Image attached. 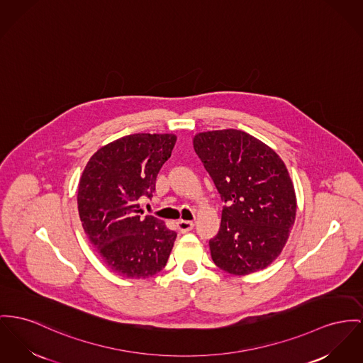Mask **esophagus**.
<instances>
[{"instance_id": "obj_1", "label": "esophagus", "mask_w": 363, "mask_h": 363, "mask_svg": "<svg viewBox=\"0 0 363 363\" xmlns=\"http://www.w3.org/2000/svg\"><path fill=\"white\" fill-rule=\"evenodd\" d=\"M176 224L180 233H189L194 228L193 221H189V220H179Z\"/></svg>"}]
</instances>
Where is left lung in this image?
<instances>
[{"label": "left lung", "instance_id": "left-lung-1", "mask_svg": "<svg viewBox=\"0 0 363 363\" xmlns=\"http://www.w3.org/2000/svg\"><path fill=\"white\" fill-rule=\"evenodd\" d=\"M194 150L225 203L218 235L209 241L215 264L234 275L266 268L282 252L296 218L284 161L237 129L198 133Z\"/></svg>", "mask_w": 363, "mask_h": 363}]
</instances>
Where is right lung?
<instances>
[{
  "label": "right lung",
  "instance_id": "right-lung-1",
  "mask_svg": "<svg viewBox=\"0 0 363 363\" xmlns=\"http://www.w3.org/2000/svg\"><path fill=\"white\" fill-rule=\"evenodd\" d=\"M176 136L135 133L101 147L78 184V213L88 240L113 272L135 279L167 266L176 233L138 201L152 196L157 174L168 161Z\"/></svg>",
  "mask_w": 363,
  "mask_h": 363
}]
</instances>
